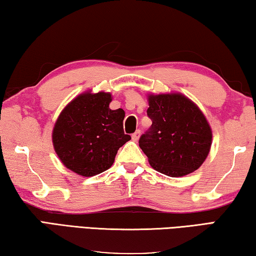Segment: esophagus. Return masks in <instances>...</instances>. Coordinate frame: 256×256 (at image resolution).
<instances>
[{
    "instance_id": "1",
    "label": "esophagus",
    "mask_w": 256,
    "mask_h": 256,
    "mask_svg": "<svg viewBox=\"0 0 256 256\" xmlns=\"http://www.w3.org/2000/svg\"><path fill=\"white\" fill-rule=\"evenodd\" d=\"M140 130H136L132 135V138L134 142H137L138 140H140Z\"/></svg>"
}]
</instances>
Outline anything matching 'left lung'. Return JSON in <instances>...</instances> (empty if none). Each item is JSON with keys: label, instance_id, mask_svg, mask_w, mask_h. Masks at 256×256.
<instances>
[{"label": "left lung", "instance_id": "obj_1", "mask_svg": "<svg viewBox=\"0 0 256 256\" xmlns=\"http://www.w3.org/2000/svg\"><path fill=\"white\" fill-rule=\"evenodd\" d=\"M147 114L153 121L140 147L156 171L172 178L188 176L207 158L212 130L204 112L184 94L150 93Z\"/></svg>", "mask_w": 256, "mask_h": 256}]
</instances>
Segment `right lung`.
<instances>
[{
	"label": "right lung",
	"mask_w": 256,
	"mask_h": 256,
	"mask_svg": "<svg viewBox=\"0 0 256 256\" xmlns=\"http://www.w3.org/2000/svg\"><path fill=\"white\" fill-rule=\"evenodd\" d=\"M111 101L110 92L88 90L62 110L54 124L52 138L58 158L80 176L110 168L116 152L132 140L124 132V111L111 110Z\"/></svg>",
	"instance_id": "right-lung-1"
}]
</instances>
